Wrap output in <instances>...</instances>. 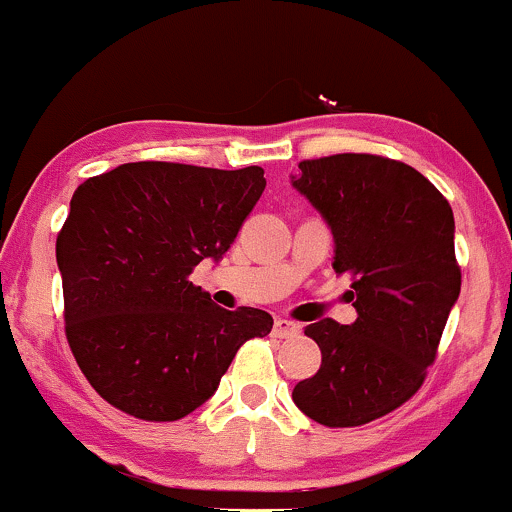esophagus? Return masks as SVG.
<instances>
[{"instance_id":"esophagus-1","label":"esophagus","mask_w":512,"mask_h":512,"mask_svg":"<svg viewBox=\"0 0 512 512\" xmlns=\"http://www.w3.org/2000/svg\"><path fill=\"white\" fill-rule=\"evenodd\" d=\"M298 332H301V327H298L296 322L284 320V317H279V320H274V337H279V339H293V337H298Z\"/></svg>"}]
</instances>
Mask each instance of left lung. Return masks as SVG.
Listing matches in <instances>:
<instances>
[{
	"label": "left lung",
	"instance_id": "left-lung-1",
	"mask_svg": "<svg viewBox=\"0 0 512 512\" xmlns=\"http://www.w3.org/2000/svg\"><path fill=\"white\" fill-rule=\"evenodd\" d=\"M298 168L293 187L330 223L332 267L351 276L358 317L305 327L322 366L293 387V402L322 426H363L414 397L436 361L462 286L455 219L438 187L402 161L334 154Z\"/></svg>",
	"mask_w": 512,
	"mask_h": 512
}]
</instances>
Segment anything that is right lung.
Here are the masks:
<instances>
[{
  "label": "right lung",
  "mask_w": 512,
  "mask_h": 512,
  "mask_svg": "<svg viewBox=\"0 0 512 512\" xmlns=\"http://www.w3.org/2000/svg\"><path fill=\"white\" fill-rule=\"evenodd\" d=\"M264 185L260 166L139 161L76 187L57 236L64 334L115 409L178 421L214 395L240 346L272 332L269 313L223 310L190 281L231 248Z\"/></svg>",
  "instance_id": "add662e5"
}]
</instances>
